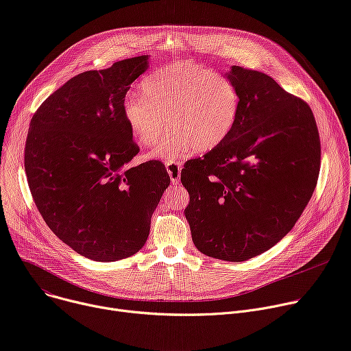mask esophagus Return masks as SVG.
<instances>
[{
  "instance_id": "esophagus-1",
  "label": "esophagus",
  "mask_w": 351,
  "mask_h": 351,
  "mask_svg": "<svg viewBox=\"0 0 351 351\" xmlns=\"http://www.w3.org/2000/svg\"><path fill=\"white\" fill-rule=\"evenodd\" d=\"M165 167H167V171H168L169 176H171V182L173 184H179V182H180V171H182L180 162H178V161H167Z\"/></svg>"
}]
</instances>
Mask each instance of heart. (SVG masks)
<instances>
[{
    "label": "heart",
    "mask_w": 351,
    "mask_h": 351,
    "mask_svg": "<svg viewBox=\"0 0 351 351\" xmlns=\"http://www.w3.org/2000/svg\"><path fill=\"white\" fill-rule=\"evenodd\" d=\"M141 95L123 102L124 121L141 145L159 140L151 156L175 159L190 149L206 152L227 138L239 110L231 80L190 61H175L145 77Z\"/></svg>",
    "instance_id": "1"
}]
</instances>
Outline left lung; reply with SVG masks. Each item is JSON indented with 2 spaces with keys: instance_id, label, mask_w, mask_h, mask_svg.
Listing matches in <instances>:
<instances>
[{
  "instance_id": "8db88e82",
  "label": "left lung",
  "mask_w": 351,
  "mask_h": 351,
  "mask_svg": "<svg viewBox=\"0 0 351 351\" xmlns=\"http://www.w3.org/2000/svg\"><path fill=\"white\" fill-rule=\"evenodd\" d=\"M227 78L239 110L227 138L180 172L196 247L210 258L243 262L289 234L319 176L321 140L306 102L271 77L232 66Z\"/></svg>"
}]
</instances>
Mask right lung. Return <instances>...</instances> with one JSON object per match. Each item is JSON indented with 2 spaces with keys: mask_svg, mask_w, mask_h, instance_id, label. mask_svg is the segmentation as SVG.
I'll return each instance as SVG.
<instances>
[{
  "mask_svg": "<svg viewBox=\"0 0 351 351\" xmlns=\"http://www.w3.org/2000/svg\"><path fill=\"white\" fill-rule=\"evenodd\" d=\"M148 56L81 73L53 92L30 120L25 172L54 235L81 256L114 262L145 243L171 183L161 161L129 167L140 148L123 117L130 85Z\"/></svg>",
  "mask_w": 351,
  "mask_h": 351,
  "instance_id": "obj_1",
  "label": "right lung"
}]
</instances>
